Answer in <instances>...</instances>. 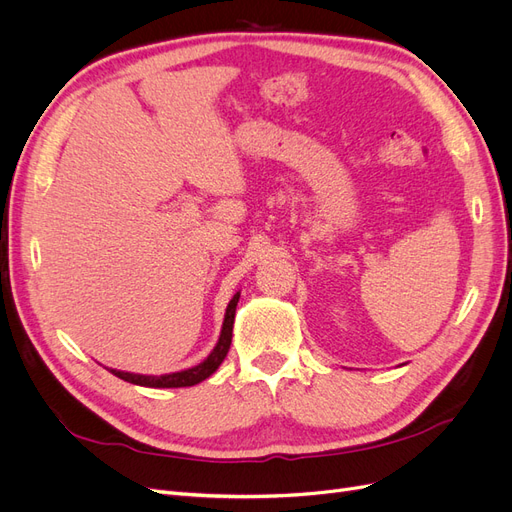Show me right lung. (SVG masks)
Here are the masks:
<instances>
[{
  "label": "right lung",
  "instance_id": "add662e5",
  "mask_svg": "<svg viewBox=\"0 0 512 512\" xmlns=\"http://www.w3.org/2000/svg\"><path fill=\"white\" fill-rule=\"evenodd\" d=\"M241 292H237L235 297L230 299L226 314H224V322H222V331H220V339L215 348L209 352V356L205 361H200L194 367L181 369V371H173V374H162V376H145V374H132V371H119V369H108L113 376L126 380L130 384H138V386H149V389H181V386H194L198 382L207 380L215 369H218L226 354L230 350V342H232V324H235V312H237V303H239Z\"/></svg>",
  "mask_w": 512,
  "mask_h": 512
}]
</instances>
